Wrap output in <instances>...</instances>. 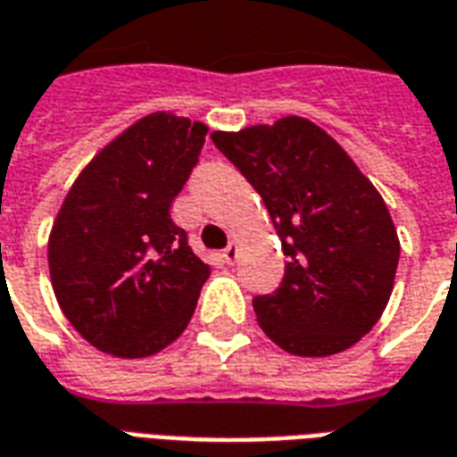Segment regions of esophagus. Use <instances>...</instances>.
Segmentation results:
<instances>
[{
    "instance_id": "obj_1",
    "label": "esophagus",
    "mask_w": 457,
    "mask_h": 457,
    "mask_svg": "<svg viewBox=\"0 0 457 457\" xmlns=\"http://www.w3.org/2000/svg\"><path fill=\"white\" fill-rule=\"evenodd\" d=\"M237 256H239V245L237 242H229L228 246H225V252H222V259L228 263H235L237 262Z\"/></svg>"
}]
</instances>
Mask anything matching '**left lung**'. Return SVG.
I'll return each instance as SVG.
<instances>
[{"instance_id": "1", "label": "left lung", "mask_w": 457, "mask_h": 457, "mask_svg": "<svg viewBox=\"0 0 457 457\" xmlns=\"http://www.w3.org/2000/svg\"><path fill=\"white\" fill-rule=\"evenodd\" d=\"M211 137L262 195L288 256L278 290L254 297L263 334L293 356L351 349L380 320L400 262L383 195L307 118Z\"/></svg>"}]
</instances>
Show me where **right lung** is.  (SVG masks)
<instances>
[{"instance_id": "obj_1", "label": "right lung", "mask_w": 457, "mask_h": 457, "mask_svg": "<svg viewBox=\"0 0 457 457\" xmlns=\"http://www.w3.org/2000/svg\"><path fill=\"white\" fill-rule=\"evenodd\" d=\"M208 125L157 111L82 169L48 239L60 310L104 353L145 358L179 339L211 266L169 215Z\"/></svg>"}]
</instances>
